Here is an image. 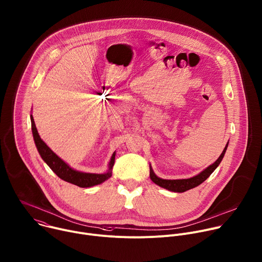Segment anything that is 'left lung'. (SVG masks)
Returning <instances> with one entry per match:
<instances>
[{"label": "left lung", "mask_w": 262, "mask_h": 262, "mask_svg": "<svg viewBox=\"0 0 262 262\" xmlns=\"http://www.w3.org/2000/svg\"><path fill=\"white\" fill-rule=\"evenodd\" d=\"M227 145L226 144L223 152L221 153V155L219 156V158L213 163L211 164L209 167H207L205 170H203L201 173H199L198 176H194L190 179H182V180H164L161 178H158L157 176H155V173L153 172L152 168L150 167V179L158 186L165 188L167 190L173 191V192H184L186 190H189L191 188H194L196 186H199L200 184H202L204 181H206L211 173L216 169V167L219 165V163L221 162L225 151L227 149Z\"/></svg>", "instance_id": "left-lung-1"}]
</instances>
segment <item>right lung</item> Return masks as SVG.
<instances>
[{
	"instance_id": "obj_1",
	"label": "right lung",
	"mask_w": 262,
	"mask_h": 262,
	"mask_svg": "<svg viewBox=\"0 0 262 262\" xmlns=\"http://www.w3.org/2000/svg\"><path fill=\"white\" fill-rule=\"evenodd\" d=\"M32 121V130L35 144L37 149L42 157V159L49 165V167L56 173L57 177L77 185L79 187H92L98 184L103 183L107 179L112 176V167L115 161V152L113 153L110 163H109V171L106 173H90V172H81L76 169L70 167L63 160H61L40 138L38 130L35 125V121L33 116L31 115Z\"/></svg>"
}]
</instances>
